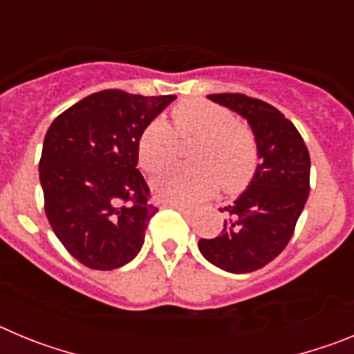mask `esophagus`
Returning a JSON list of instances; mask_svg holds the SVG:
<instances>
[{"label": "esophagus", "instance_id": "1", "mask_svg": "<svg viewBox=\"0 0 354 354\" xmlns=\"http://www.w3.org/2000/svg\"><path fill=\"white\" fill-rule=\"evenodd\" d=\"M171 207L177 209V211H179V212H183V214L187 216V218H189V216L195 214V212H193V209H192V207H187V205H183V204H171Z\"/></svg>", "mask_w": 354, "mask_h": 354}]
</instances>
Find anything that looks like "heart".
<instances>
[{
	"label": "heart",
	"instance_id": "1",
	"mask_svg": "<svg viewBox=\"0 0 354 354\" xmlns=\"http://www.w3.org/2000/svg\"><path fill=\"white\" fill-rule=\"evenodd\" d=\"M177 136H196L192 150L193 167H171L158 175L154 189L175 204H196L218 187L239 192L252 179L259 154L250 127L236 122L230 109L202 99H187L171 109ZM175 133L165 118H154L138 140V159L143 170L158 171L175 156Z\"/></svg>",
	"mask_w": 354,
	"mask_h": 354
}]
</instances>
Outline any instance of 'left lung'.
Listing matches in <instances>:
<instances>
[{
    "instance_id": "left-lung-1",
    "label": "left lung",
    "mask_w": 354,
    "mask_h": 354,
    "mask_svg": "<svg viewBox=\"0 0 354 354\" xmlns=\"http://www.w3.org/2000/svg\"><path fill=\"white\" fill-rule=\"evenodd\" d=\"M212 102L246 118L261 162L214 239H200V253L228 273H252L278 257L310 193V156L301 134L274 106L243 93H211Z\"/></svg>"
}]
</instances>
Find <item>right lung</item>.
<instances>
[{
  "instance_id": "right-lung-1",
  "label": "right lung",
  "mask_w": 354,
  "mask_h": 354,
  "mask_svg": "<svg viewBox=\"0 0 354 354\" xmlns=\"http://www.w3.org/2000/svg\"><path fill=\"white\" fill-rule=\"evenodd\" d=\"M175 95L102 90L55 118L39 170L53 232L90 270H117L142 250L158 207L138 165V140Z\"/></svg>"
}]
</instances>
